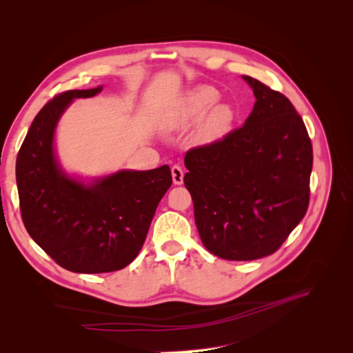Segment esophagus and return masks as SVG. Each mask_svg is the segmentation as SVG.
Returning <instances> with one entry per match:
<instances>
[{
    "mask_svg": "<svg viewBox=\"0 0 353 353\" xmlns=\"http://www.w3.org/2000/svg\"><path fill=\"white\" fill-rule=\"evenodd\" d=\"M170 172H172L174 184H176V185L183 184V181H184V169L183 168L178 166V165H174L172 169H170Z\"/></svg>",
    "mask_w": 353,
    "mask_h": 353,
    "instance_id": "esophagus-1",
    "label": "esophagus"
}]
</instances>
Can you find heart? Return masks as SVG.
Here are the masks:
<instances>
[{
    "label": "heart",
    "instance_id": "obj_1",
    "mask_svg": "<svg viewBox=\"0 0 353 353\" xmlns=\"http://www.w3.org/2000/svg\"><path fill=\"white\" fill-rule=\"evenodd\" d=\"M219 92L213 87H199L184 99L179 110V119L184 123H196L206 117L201 125V137L215 140L225 135L232 126L236 113L228 104H218Z\"/></svg>",
    "mask_w": 353,
    "mask_h": 353
}]
</instances>
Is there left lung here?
<instances>
[{"label":"left lung","mask_w":353,"mask_h":353,"mask_svg":"<svg viewBox=\"0 0 353 353\" xmlns=\"http://www.w3.org/2000/svg\"><path fill=\"white\" fill-rule=\"evenodd\" d=\"M256 97L244 125L185 153L184 184L203 245L227 261L275 253L309 206L312 143L284 94L243 77Z\"/></svg>","instance_id":"8db88e82"}]
</instances>
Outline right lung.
Segmentation results:
<instances>
[{
	"label": "right lung",
	"mask_w": 353,
	"mask_h": 353,
	"mask_svg": "<svg viewBox=\"0 0 353 353\" xmlns=\"http://www.w3.org/2000/svg\"><path fill=\"white\" fill-rule=\"evenodd\" d=\"M70 90L57 94L32 122L16 160L20 215L29 236L61 268L82 274L113 272L140 253L160 199L172 185L168 165L152 170H121L92 185L59 169L52 135L73 99L99 94Z\"/></svg>",
	"instance_id": "add662e5"
}]
</instances>
